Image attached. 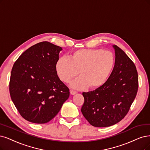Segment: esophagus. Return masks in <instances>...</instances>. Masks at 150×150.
Here are the masks:
<instances>
[{
    "label": "esophagus",
    "instance_id": "34e87169",
    "mask_svg": "<svg viewBox=\"0 0 150 150\" xmlns=\"http://www.w3.org/2000/svg\"><path fill=\"white\" fill-rule=\"evenodd\" d=\"M76 93V91H74V90H70V94L71 95H74Z\"/></svg>",
    "mask_w": 150,
    "mask_h": 150
}]
</instances>
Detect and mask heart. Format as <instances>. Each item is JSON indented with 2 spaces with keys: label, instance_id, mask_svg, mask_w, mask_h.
I'll return each instance as SVG.
<instances>
[{
  "label": "heart",
  "instance_id": "b5f03b06",
  "mask_svg": "<svg viewBox=\"0 0 150 150\" xmlns=\"http://www.w3.org/2000/svg\"><path fill=\"white\" fill-rule=\"evenodd\" d=\"M115 64L113 54L101 49H81L72 53L70 58H59L55 63V70L59 79L69 83L79 75V78L70 83L76 90L89 86L97 89L108 80Z\"/></svg>",
  "mask_w": 150,
  "mask_h": 150
}]
</instances>
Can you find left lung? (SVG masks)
<instances>
[{"label": "left lung", "instance_id": "1", "mask_svg": "<svg viewBox=\"0 0 150 150\" xmlns=\"http://www.w3.org/2000/svg\"><path fill=\"white\" fill-rule=\"evenodd\" d=\"M115 65L105 83L95 90L83 92L81 111L91 125L106 127L124 119L136 97L138 79L136 67L124 51L116 45Z\"/></svg>", "mask_w": 150, "mask_h": 150}]
</instances>
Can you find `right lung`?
<instances>
[{
	"instance_id": "add662e5",
	"label": "right lung",
	"mask_w": 150,
	"mask_h": 150,
	"mask_svg": "<svg viewBox=\"0 0 150 150\" xmlns=\"http://www.w3.org/2000/svg\"><path fill=\"white\" fill-rule=\"evenodd\" d=\"M62 48L47 42L35 44L22 54L11 71V99L20 115L35 124L52 120L70 96L55 70Z\"/></svg>"
}]
</instances>
